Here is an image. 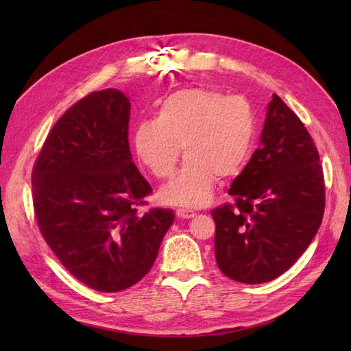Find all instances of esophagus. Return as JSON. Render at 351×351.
<instances>
[{
    "label": "esophagus",
    "mask_w": 351,
    "mask_h": 351,
    "mask_svg": "<svg viewBox=\"0 0 351 351\" xmlns=\"http://www.w3.org/2000/svg\"><path fill=\"white\" fill-rule=\"evenodd\" d=\"M176 215L180 219H191V217H195L196 213L191 210H184V208H180V210H176Z\"/></svg>",
    "instance_id": "34e87169"
}]
</instances>
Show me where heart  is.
<instances>
[{"label":"heart","instance_id":"heart-1","mask_svg":"<svg viewBox=\"0 0 351 351\" xmlns=\"http://www.w3.org/2000/svg\"><path fill=\"white\" fill-rule=\"evenodd\" d=\"M258 134L255 108L243 96L215 88H182L167 96L158 117L134 130V149L152 175H173L184 147L185 162L160 193L169 205L205 206L215 182H229L247 164Z\"/></svg>","mask_w":351,"mask_h":351}]
</instances>
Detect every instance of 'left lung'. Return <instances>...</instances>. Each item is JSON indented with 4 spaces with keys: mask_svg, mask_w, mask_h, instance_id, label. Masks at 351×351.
<instances>
[{
    "mask_svg": "<svg viewBox=\"0 0 351 351\" xmlns=\"http://www.w3.org/2000/svg\"><path fill=\"white\" fill-rule=\"evenodd\" d=\"M228 193L234 205L211 213L220 271L249 285L279 278L322 225L324 176L314 140L278 95L268 104L261 147Z\"/></svg>",
    "mask_w": 351,
    "mask_h": 351,
    "instance_id": "obj_1",
    "label": "left lung"
}]
</instances>
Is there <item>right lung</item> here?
Segmentation results:
<instances>
[{"mask_svg":"<svg viewBox=\"0 0 351 351\" xmlns=\"http://www.w3.org/2000/svg\"><path fill=\"white\" fill-rule=\"evenodd\" d=\"M130 110L117 88L73 104L48 134L32 175L45 241L73 278L101 293L143 279L175 220L164 208L137 213L152 189L132 162Z\"/></svg>","mask_w":351,"mask_h":351,"instance_id":"1","label":"right lung"}]
</instances>
